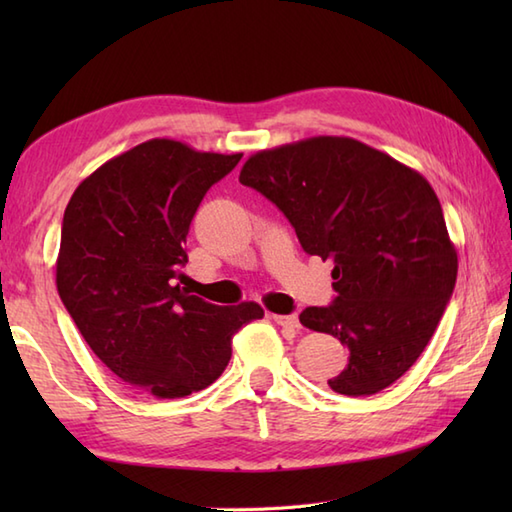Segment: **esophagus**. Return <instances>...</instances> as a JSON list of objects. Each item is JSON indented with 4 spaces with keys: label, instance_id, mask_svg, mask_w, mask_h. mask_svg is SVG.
Returning <instances> with one entry per match:
<instances>
[{
    "label": "esophagus",
    "instance_id": "esophagus-1",
    "mask_svg": "<svg viewBox=\"0 0 512 512\" xmlns=\"http://www.w3.org/2000/svg\"><path fill=\"white\" fill-rule=\"evenodd\" d=\"M273 321L277 325H284V328H290V330H299L301 328L297 314H273Z\"/></svg>",
    "mask_w": 512,
    "mask_h": 512
}]
</instances>
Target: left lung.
<instances>
[{"label": "left lung", "instance_id": "left-lung-1", "mask_svg": "<svg viewBox=\"0 0 512 512\" xmlns=\"http://www.w3.org/2000/svg\"><path fill=\"white\" fill-rule=\"evenodd\" d=\"M239 182L288 217L308 255L334 262V301L299 314L306 328L350 350L328 385L336 394L372 396L396 383L431 341L458 277L431 184L345 136L257 151Z\"/></svg>", "mask_w": 512, "mask_h": 512}]
</instances>
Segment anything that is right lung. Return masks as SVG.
<instances>
[{"label": "right lung", "instance_id": "add662e5", "mask_svg": "<svg viewBox=\"0 0 512 512\" xmlns=\"http://www.w3.org/2000/svg\"><path fill=\"white\" fill-rule=\"evenodd\" d=\"M242 154L154 138L107 160L65 206L57 290L92 352L125 383L182 398L215 383L253 301L213 306L176 284L187 235L213 184Z\"/></svg>", "mask_w": 512, "mask_h": 512}]
</instances>
